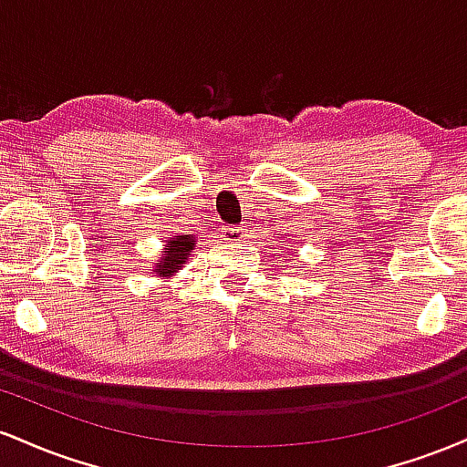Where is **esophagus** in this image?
Listing matches in <instances>:
<instances>
[{
    "label": "esophagus",
    "mask_w": 467,
    "mask_h": 467,
    "mask_svg": "<svg viewBox=\"0 0 467 467\" xmlns=\"http://www.w3.org/2000/svg\"><path fill=\"white\" fill-rule=\"evenodd\" d=\"M222 237L223 241H239L244 237V228L239 226H223L222 228Z\"/></svg>",
    "instance_id": "esophagus-1"
}]
</instances>
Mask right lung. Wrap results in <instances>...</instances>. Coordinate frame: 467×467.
<instances>
[{
    "label": "right lung",
    "mask_w": 467,
    "mask_h": 467,
    "mask_svg": "<svg viewBox=\"0 0 467 467\" xmlns=\"http://www.w3.org/2000/svg\"><path fill=\"white\" fill-rule=\"evenodd\" d=\"M195 248V237L192 234H180V237H169L164 245V256H160V264L155 265L153 275L169 278L180 270L189 259V252Z\"/></svg>",
    "instance_id": "obj_1"
}]
</instances>
